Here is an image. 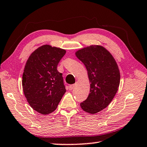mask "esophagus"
Instances as JSON below:
<instances>
[{"instance_id":"1","label":"esophagus","mask_w":147,"mask_h":147,"mask_svg":"<svg viewBox=\"0 0 147 147\" xmlns=\"http://www.w3.org/2000/svg\"><path fill=\"white\" fill-rule=\"evenodd\" d=\"M74 86H75V85H74V84H72V85H70V86H69V90H72V89H74Z\"/></svg>"}]
</instances>
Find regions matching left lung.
<instances>
[{
	"label": "left lung",
	"instance_id": "obj_1",
	"mask_svg": "<svg viewBox=\"0 0 147 147\" xmlns=\"http://www.w3.org/2000/svg\"><path fill=\"white\" fill-rule=\"evenodd\" d=\"M76 56L86 66L90 93L80 107L95 114L108 106L115 96L120 84V72L111 53L100 45H91L78 50Z\"/></svg>",
	"mask_w": 147,
	"mask_h": 147
}]
</instances>
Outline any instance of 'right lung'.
Masks as SVG:
<instances>
[{"label":"right lung","mask_w":147,"mask_h":147,"mask_svg":"<svg viewBox=\"0 0 147 147\" xmlns=\"http://www.w3.org/2000/svg\"><path fill=\"white\" fill-rule=\"evenodd\" d=\"M65 53V50L44 45L31 54L24 67V96L32 109L42 115L53 112L66 92L62 74L57 70Z\"/></svg>","instance_id":"obj_1"}]
</instances>
